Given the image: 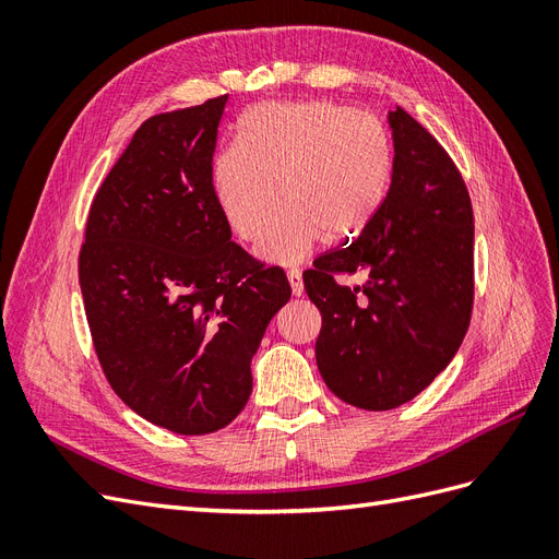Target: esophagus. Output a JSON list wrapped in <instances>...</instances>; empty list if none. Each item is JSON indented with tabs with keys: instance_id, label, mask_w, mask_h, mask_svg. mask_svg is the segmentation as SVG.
Segmentation results:
<instances>
[{
	"instance_id": "obj_1",
	"label": "esophagus",
	"mask_w": 559,
	"mask_h": 559,
	"mask_svg": "<svg viewBox=\"0 0 559 559\" xmlns=\"http://www.w3.org/2000/svg\"><path fill=\"white\" fill-rule=\"evenodd\" d=\"M286 277H289V282H292V292H294V296H302V292H306V286H302V275H300V270L292 267L289 273H286Z\"/></svg>"
}]
</instances>
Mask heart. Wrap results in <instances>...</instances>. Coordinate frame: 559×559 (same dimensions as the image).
<instances>
[{
	"instance_id": "heart-1",
	"label": "heart",
	"mask_w": 559,
	"mask_h": 559,
	"mask_svg": "<svg viewBox=\"0 0 559 559\" xmlns=\"http://www.w3.org/2000/svg\"><path fill=\"white\" fill-rule=\"evenodd\" d=\"M392 177V144L373 116L317 103H267L245 118L240 142L212 163L216 205L240 240H261V253L296 263L326 235L357 238L382 207ZM281 191H276V186Z\"/></svg>"
}]
</instances>
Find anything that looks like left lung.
Instances as JSON below:
<instances>
[{
	"label": "left lung",
	"instance_id": "obj_1",
	"mask_svg": "<svg viewBox=\"0 0 559 559\" xmlns=\"http://www.w3.org/2000/svg\"><path fill=\"white\" fill-rule=\"evenodd\" d=\"M394 170L386 198L352 242L302 273L321 312L314 345L331 392L364 411L415 399L452 361L473 310V210L448 151L415 118L389 111ZM337 274H364L357 287Z\"/></svg>",
	"mask_w": 559,
	"mask_h": 559
}]
</instances>
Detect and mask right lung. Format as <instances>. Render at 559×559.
I'll list each match as a JSON object with an SVG mask.
<instances>
[{
    "label": "right lung",
    "instance_id": "add662e5",
    "mask_svg": "<svg viewBox=\"0 0 559 559\" xmlns=\"http://www.w3.org/2000/svg\"><path fill=\"white\" fill-rule=\"evenodd\" d=\"M228 95L151 116L99 186L79 251L97 361L128 408L181 436L224 429L251 357L292 298L284 270L230 240L212 160Z\"/></svg>",
    "mask_w": 559,
    "mask_h": 559
}]
</instances>
